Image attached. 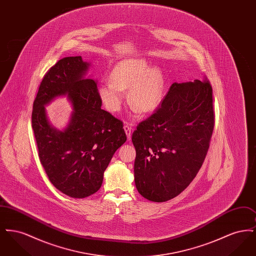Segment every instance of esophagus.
<instances>
[{
    "label": "esophagus",
    "mask_w": 256,
    "mask_h": 256,
    "mask_svg": "<svg viewBox=\"0 0 256 256\" xmlns=\"http://www.w3.org/2000/svg\"><path fill=\"white\" fill-rule=\"evenodd\" d=\"M124 132H126V136H128V140L130 141V137H132V128L128 124H124Z\"/></svg>",
    "instance_id": "obj_1"
}]
</instances>
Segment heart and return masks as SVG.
<instances>
[{
    "label": "heart",
    "mask_w": 256,
    "mask_h": 256,
    "mask_svg": "<svg viewBox=\"0 0 256 256\" xmlns=\"http://www.w3.org/2000/svg\"><path fill=\"white\" fill-rule=\"evenodd\" d=\"M164 86V76L159 68H150L142 58H128L115 65L110 80L100 84L98 94L106 110L116 113L124 102V89L130 88V104L141 113H150L161 104Z\"/></svg>",
    "instance_id": "heart-1"
}]
</instances>
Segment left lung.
I'll return each instance as SVG.
<instances>
[{
	"mask_svg": "<svg viewBox=\"0 0 256 256\" xmlns=\"http://www.w3.org/2000/svg\"><path fill=\"white\" fill-rule=\"evenodd\" d=\"M214 118L208 80L170 86L161 106L132 134L134 180L141 196L163 202L188 187L206 156Z\"/></svg>",
	"mask_w": 256,
	"mask_h": 256,
	"instance_id": "left-lung-1",
	"label": "left lung"
}]
</instances>
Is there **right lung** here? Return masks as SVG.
<instances>
[{
  "label": "right lung",
  "instance_id": "1",
  "mask_svg": "<svg viewBox=\"0 0 256 256\" xmlns=\"http://www.w3.org/2000/svg\"><path fill=\"white\" fill-rule=\"evenodd\" d=\"M89 66L82 56L58 61L40 84L32 114L38 156L50 182L74 198L97 192L113 154L126 141L122 121L100 108L97 82L86 78ZM60 96L72 106L63 131L49 122L44 108Z\"/></svg>",
  "mask_w": 256,
  "mask_h": 256
}]
</instances>
